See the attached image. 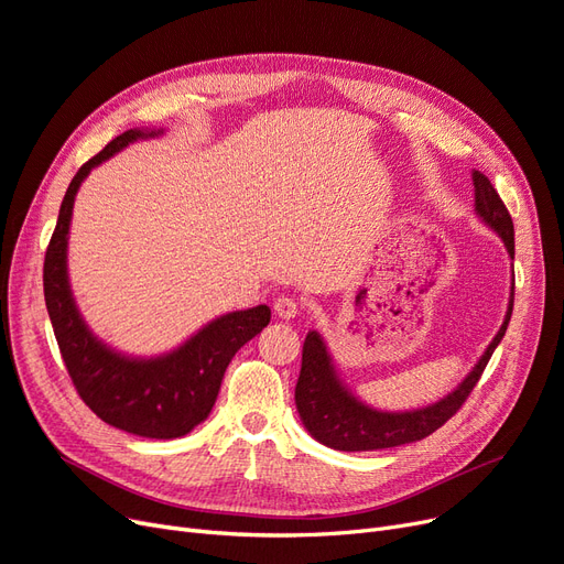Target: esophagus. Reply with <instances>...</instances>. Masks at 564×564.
I'll return each instance as SVG.
<instances>
[{
    "instance_id": "esophagus-1",
    "label": "esophagus",
    "mask_w": 564,
    "mask_h": 564,
    "mask_svg": "<svg viewBox=\"0 0 564 564\" xmlns=\"http://www.w3.org/2000/svg\"><path fill=\"white\" fill-rule=\"evenodd\" d=\"M274 311H276L279 318L290 321V318H295L300 314V302L293 300V297H279L274 302Z\"/></svg>"
}]
</instances>
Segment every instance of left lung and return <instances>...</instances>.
Segmentation results:
<instances>
[{"label": "left lung", "instance_id": "obj_1", "mask_svg": "<svg viewBox=\"0 0 564 564\" xmlns=\"http://www.w3.org/2000/svg\"><path fill=\"white\" fill-rule=\"evenodd\" d=\"M471 181L476 216L502 237L507 253L513 260V220L505 202L499 199L486 174L474 172ZM511 311L513 288L502 327H499L495 339L488 344L486 352L478 358L465 381L440 402L411 411H379L360 402L339 379L323 337L318 332H308L302 348V371L295 388V404L304 427L316 442L335 451H379L425 440V436L440 430L448 419H453L457 409L465 404L469 392L474 390L478 379H481L497 344L505 337L507 325L511 321Z\"/></svg>", "mask_w": 564, "mask_h": 564}]
</instances>
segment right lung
I'll list each match as a JSON object with an SVG mask.
<instances>
[{
	"instance_id": "add662e5",
	"label": "right lung",
	"mask_w": 564,
	"mask_h": 564,
	"mask_svg": "<svg viewBox=\"0 0 564 564\" xmlns=\"http://www.w3.org/2000/svg\"><path fill=\"white\" fill-rule=\"evenodd\" d=\"M162 130H128L80 166L72 178L44 260V297L62 360L80 400L104 423L145 440H176L212 413L235 352L269 325L267 304L232 311L158 358H130L99 341L78 314L67 274V241L78 187L97 164L137 139Z\"/></svg>"
}]
</instances>
